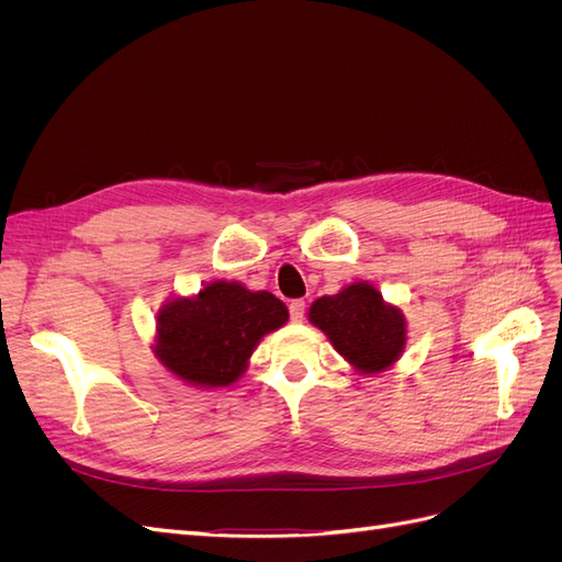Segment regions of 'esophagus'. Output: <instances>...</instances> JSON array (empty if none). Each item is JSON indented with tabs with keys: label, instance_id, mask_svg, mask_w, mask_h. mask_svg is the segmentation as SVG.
Returning <instances> with one entry per match:
<instances>
[{
	"label": "esophagus",
	"instance_id": "obj_1",
	"mask_svg": "<svg viewBox=\"0 0 562 562\" xmlns=\"http://www.w3.org/2000/svg\"><path fill=\"white\" fill-rule=\"evenodd\" d=\"M288 310H291V318L295 323H300L304 318V312H307V304H304V300H293L291 307H288Z\"/></svg>",
	"mask_w": 562,
	"mask_h": 562
}]
</instances>
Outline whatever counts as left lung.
Wrapping results in <instances>:
<instances>
[{"label": "left lung", "instance_id": "1", "mask_svg": "<svg viewBox=\"0 0 562 562\" xmlns=\"http://www.w3.org/2000/svg\"><path fill=\"white\" fill-rule=\"evenodd\" d=\"M310 321L328 335L330 345L363 375L394 366L405 349V318L368 281L345 285L337 295H323L310 307Z\"/></svg>", "mask_w": 562, "mask_h": 562}]
</instances>
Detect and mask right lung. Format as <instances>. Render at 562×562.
Segmentation results:
<instances>
[{"label":"right lung","mask_w":562,"mask_h":562,"mask_svg":"<svg viewBox=\"0 0 562 562\" xmlns=\"http://www.w3.org/2000/svg\"><path fill=\"white\" fill-rule=\"evenodd\" d=\"M288 321V307L239 281H211L192 297H171L157 314L155 353L190 386L217 389L239 380L255 347Z\"/></svg>","instance_id":"obj_1"}]
</instances>
